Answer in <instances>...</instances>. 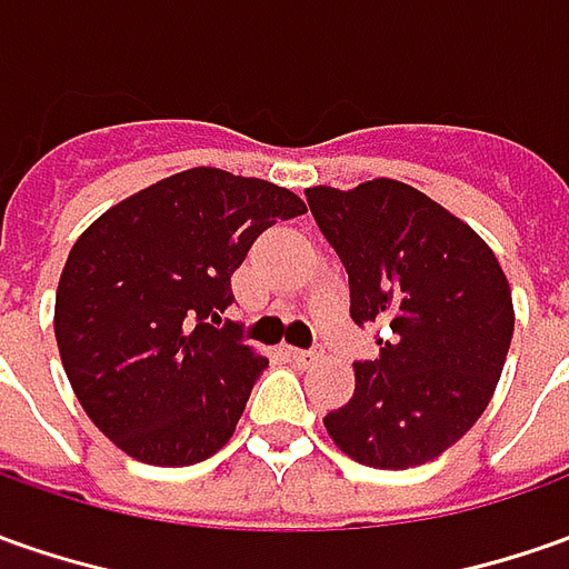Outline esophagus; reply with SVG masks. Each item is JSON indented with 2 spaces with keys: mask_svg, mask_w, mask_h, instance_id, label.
Segmentation results:
<instances>
[{
  "mask_svg": "<svg viewBox=\"0 0 569 569\" xmlns=\"http://www.w3.org/2000/svg\"><path fill=\"white\" fill-rule=\"evenodd\" d=\"M289 359L296 365H311L318 362V352H305V349H289Z\"/></svg>",
  "mask_w": 569,
  "mask_h": 569,
  "instance_id": "1",
  "label": "esophagus"
}]
</instances>
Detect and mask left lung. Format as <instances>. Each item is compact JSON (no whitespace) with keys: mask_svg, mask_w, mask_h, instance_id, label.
Wrapping results in <instances>:
<instances>
[{"mask_svg":"<svg viewBox=\"0 0 569 569\" xmlns=\"http://www.w3.org/2000/svg\"><path fill=\"white\" fill-rule=\"evenodd\" d=\"M349 273V315L381 323V356L356 362L352 400L323 428L349 460L412 469L438 460L495 397L513 296L479 232L397 179L305 188Z\"/></svg>","mask_w":569,"mask_h":569,"instance_id":"1","label":"left lung"}]
</instances>
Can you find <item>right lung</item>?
I'll use <instances>...</instances> for the list:
<instances>
[{"instance_id": "obj_1", "label": "right lung", "mask_w": 569, "mask_h": 569, "mask_svg": "<svg viewBox=\"0 0 569 569\" xmlns=\"http://www.w3.org/2000/svg\"><path fill=\"white\" fill-rule=\"evenodd\" d=\"M302 213L289 188L194 167L78 236L56 289V343L78 402L128 457L179 469L232 438L267 359L217 327L229 280L267 226Z\"/></svg>"}]
</instances>
